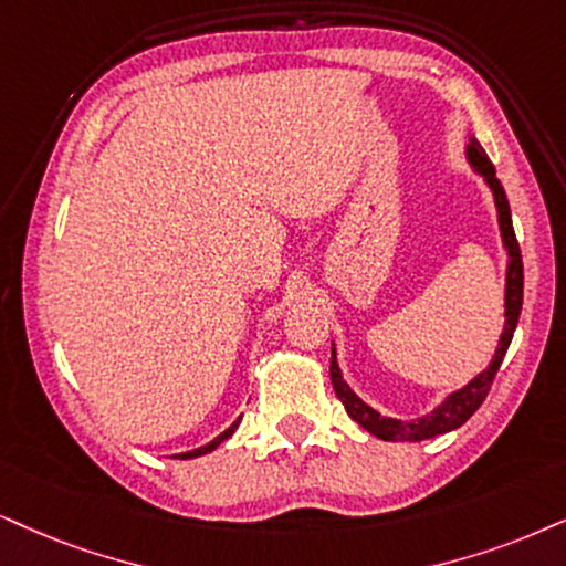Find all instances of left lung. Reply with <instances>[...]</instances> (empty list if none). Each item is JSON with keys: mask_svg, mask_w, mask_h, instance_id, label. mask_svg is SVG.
<instances>
[{"mask_svg": "<svg viewBox=\"0 0 566 566\" xmlns=\"http://www.w3.org/2000/svg\"><path fill=\"white\" fill-rule=\"evenodd\" d=\"M464 156H468L470 167H473L478 175L483 177L485 185H489L493 203H496V213H499V230H502V242L506 250V287H504V332L499 336V347L493 360L489 363V368L481 370L473 381H468L462 389H457L449 395L443 402L431 410L423 418L415 420H397V418H386V415L376 412L374 407L363 402L360 397L349 389L345 378H342L339 363H336V349L332 347V366H328V376H332L334 391L336 397L342 399L345 410L349 418L355 420L357 426L366 428L368 433H374L376 439L384 441H426L433 439V436L454 431L460 428L464 420L473 415L478 407L483 405L485 395H489L493 376H496L499 366H502L506 349H510L512 334L517 328L520 321V311H522V255H520V245L517 238H514V227H512V211H510V200H506V192L499 182L496 169L489 156H485L483 146L475 138H470L468 148H464Z\"/></svg>", "mask_w": 566, "mask_h": 566, "instance_id": "1", "label": "left lung"}]
</instances>
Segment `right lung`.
Masks as SVG:
<instances>
[{"instance_id": "add662e5", "label": "right lung", "mask_w": 566, "mask_h": 566, "mask_svg": "<svg viewBox=\"0 0 566 566\" xmlns=\"http://www.w3.org/2000/svg\"><path fill=\"white\" fill-rule=\"evenodd\" d=\"M240 420H242V418H238V420H234V423H232L230 428H227V431H224V433H219V436H217V439H213V441H209V443H206V447H198V449H192V452H182V454H177V460H192V457H203V454H209V452H213V449H217L221 441H227V439H230V436L234 433V428H238V426H240Z\"/></svg>"}]
</instances>
